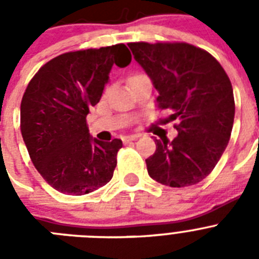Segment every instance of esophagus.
Returning <instances> with one entry per match:
<instances>
[{
  "label": "esophagus",
  "mask_w": 259,
  "mask_h": 259,
  "mask_svg": "<svg viewBox=\"0 0 259 259\" xmlns=\"http://www.w3.org/2000/svg\"><path fill=\"white\" fill-rule=\"evenodd\" d=\"M137 135H130V136H124L123 137V141H124V143H130V141H135L137 139Z\"/></svg>",
  "instance_id": "obj_1"
}]
</instances>
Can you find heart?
Wrapping results in <instances>:
<instances>
[{
  "mask_svg": "<svg viewBox=\"0 0 259 259\" xmlns=\"http://www.w3.org/2000/svg\"><path fill=\"white\" fill-rule=\"evenodd\" d=\"M141 76H143V75H132V76L130 77V81H131V80L137 79V77H141Z\"/></svg>",
  "mask_w": 259,
  "mask_h": 259,
  "instance_id": "heart-1",
  "label": "heart"
}]
</instances>
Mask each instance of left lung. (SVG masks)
<instances>
[{
	"label": "left lung",
	"mask_w": 259,
	"mask_h": 259,
	"mask_svg": "<svg viewBox=\"0 0 259 259\" xmlns=\"http://www.w3.org/2000/svg\"><path fill=\"white\" fill-rule=\"evenodd\" d=\"M135 61L157 89L159 109L179 119L178 136L154 139L148 174L163 185L183 188L200 183L227 148L235 118L231 81L217 59L185 42H130Z\"/></svg>",
	"instance_id": "left-lung-1"
}]
</instances>
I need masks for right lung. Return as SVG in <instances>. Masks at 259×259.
<instances>
[{
  "instance_id": "right-lung-1",
  "label": "right lung",
  "mask_w": 259,
  "mask_h": 259,
  "mask_svg": "<svg viewBox=\"0 0 259 259\" xmlns=\"http://www.w3.org/2000/svg\"><path fill=\"white\" fill-rule=\"evenodd\" d=\"M124 44L61 54L32 77L20 104V131L32 162L61 193L81 196L111 180L120 139L100 141L87 127L114 65L125 67Z\"/></svg>"
}]
</instances>
